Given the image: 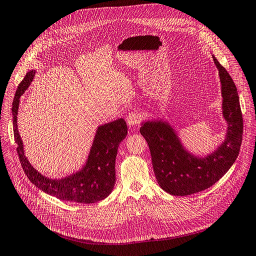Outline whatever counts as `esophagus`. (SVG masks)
<instances>
[{"label":"esophagus","instance_id":"esophagus-1","mask_svg":"<svg viewBox=\"0 0 256 256\" xmlns=\"http://www.w3.org/2000/svg\"><path fill=\"white\" fill-rule=\"evenodd\" d=\"M126 121H127V124L131 127L135 126V125H138L140 122V116L138 112H129L128 116H126Z\"/></svg>","mask_w":256,"mask_h":256}]
</instances>
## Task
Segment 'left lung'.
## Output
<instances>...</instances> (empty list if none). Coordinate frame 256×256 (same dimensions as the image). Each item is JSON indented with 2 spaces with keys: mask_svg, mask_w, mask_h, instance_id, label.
I'll return each mask as SVG.
<instances>
[{
  "mask_svg": "<svg viewBox=\"0 0 256 256\" xmlns=\"http://www.w3.org/2000/svg\"><path fill=\"white\" fill-rule=\"evenodd\" d=\"M212 57L220 74L222 114L226 123L220 144L205 156L196 154L184 144L178 131L164 118L140 123V131L148 144L156 182L173 196H188L210 188L228 171L240 152L243 118L238 91L226 70Z\"/></svg>",
  "mask_w": 256,
  "mask_h": 256,
  "instance_id": "left-lung-1",
  "label": "left lung"
}]
</instances>
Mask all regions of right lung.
Returning a JSON list of instances; mask_svg holds the SVG:
<instances>
[{"label": "right lung", "instance_id": "1", "mask_svg": "<svg viewBox=\"0 0 256 256\" xmlns=\"http://www.w3.org/2000/svg\"><path fill=\"white\" fill-rule=\"evenodd\" d=\"M34 74L36 70L26 74L16 90L12 104L16 150L28 178L38 188L60 200L90 204L106 199L112 192L116 182L114 165L118 146L125 140L128 131L125 120L120 118L97 127L87 159L80 169L62 178H47L34 168L28 160L17 125L20 97L32 84Z\"/></svg>", "mask_w": 256, "mask_h": 256}]
</instances>
